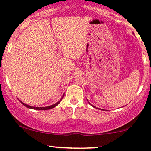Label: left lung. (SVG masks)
<instances>
[{
  "mask_svg": "<svg viewBox=\"0 0 151 151\" xmlns=\"http://www.w3.org/2000/svg\"><path fill=\"white\" fill-rule=\"evenodd\" d=\"M87 101H88V100H87ZM89 104H90V103H89ZM91 106H93V107H95V106H93V105H91Z\"/></svg>",
  "mask_w": 151,
  "mask_h": 151,
  "instance_id": "8db88e82",
  "label": "left lung"
}]
</instances>
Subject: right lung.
Returning <instances> with one entry per match:
<instances>
[{
    "label": "right lung",
    "instance_id": "add662e5",
    "mask_svg": "<svg viewBox=\"0 0 151 151\" xmlns=\"http://www.w3.org/2000/svg\"><path fill=\"white\" fill-rule=\"evenodd\" d=\"M63 96H64V94H63V96H62V98L60 99V101L57 102V103H55V104H52V105H51V106H45V107H35V106H29V105L26 104H25V103H23V102L20 101H20L21 102L22 104H23L24 106H25L27 107V108L32 109H36V110H48V109H51L54 108V107L56 106H58L59 104L60 103V101H62V98H63Z\"/></svg>",
    "mask_w": 151,
    "mask_h": 151
}]
</instances>
